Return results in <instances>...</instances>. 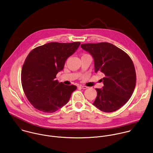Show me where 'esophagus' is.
<instances>
[{"label": "esophagus", "mask_w": 153, "mask_h": 153, "mask_svg": "<svg viewBox=\"0 0 153 153\" xmlns=\"http://www.w3.org/2000/svg\"><path fill=\"white\" fill-rule=\"evenodd\" d=\"M80 88L81 89H88V87L87 86H82V85H80L79 86Z\"/></svg>", "instance_id": "esophagus-1"}]
</instances>
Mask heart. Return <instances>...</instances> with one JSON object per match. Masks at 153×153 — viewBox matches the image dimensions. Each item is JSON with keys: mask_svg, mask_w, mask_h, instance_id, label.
<instances>
[{"mask_svg": "<svg viewBox=\"0 0 153 153\" xmlns=\"http://www.w3.org/2000/svg\"><path fill=\"white\" fill-rule=\"evenodd\" d=\"M86 55H87V54H85V55H84V56H86Z\"/></svg>", "mask_w": 153, "mask_h": 153, "instance_id": "b5f03b06", "label": "heart"}]
</instances>
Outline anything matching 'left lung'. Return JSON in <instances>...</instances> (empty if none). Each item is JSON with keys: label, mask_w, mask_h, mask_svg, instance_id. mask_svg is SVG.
I'll return each instance as SVG.
<instances>
[{"label": "left lung", "mask_w": 153, "mask_h": 153, "mask_svg": "<svg viewBox=\"0 0 153 153\" xmlns=\"http://www.w3.org/2000/svg\"><path fill=\"white\" fill-rule=\"evenodd\" d=\"M81 47L92 55L94 71L105 74L104 86L96 89L97 96L93 103L99 110L112 112L121 108L129 99L136 84L133 62L122 50L108 42L83 44Z\"/></svg>", "instance_id": "1"}]
</instances>
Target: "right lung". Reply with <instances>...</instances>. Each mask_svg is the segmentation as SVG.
<instances>
[{"mask_svg":"<svg viewBox=\"0 0 153 153\" xmlns=\"http://www.w3.org/2000/svg\"><path fill=\"white\" fill-rule=\"evenodd\" d=\"M80 44V42H50L29 53L22 66L21 82L28 100L35 108L53 113L68 103L77 87L65 85L55 79Z\"/></svg>","mask_w":153,"mask_h":153,"instance_id":"1","label":"right lung"}]
</instances>
